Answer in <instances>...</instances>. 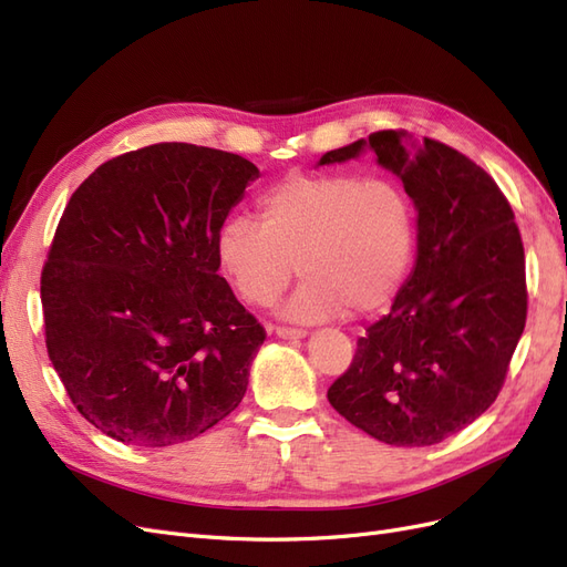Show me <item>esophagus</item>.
<instances>
[{"label": "esophagus", "mask_w": 567, "mask_h": 567, "mask_svg": "<svg viewBox=\"0 0 567 567\" xmlns=\"http://www.w3.org/2000/svg\"><path fill=\"white\" fill-rule=\"evenodd\" d=\"M271 331L277 333L279 338H284V340H300V338L307 336V331H302V329H288V326H274Z\"/></svg>", "instance_id": "1"}]
</instances>
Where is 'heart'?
<instances>
[{
    "mask_svg": "<svg viewBox=\"0 0 567 567\" xmlns=\"http://www.w3.org/2000/svg\"><path fill=\"white\" fill-rule=\"evenodd\" d=\"M416 252V210L383 177H296L260 200V221L236 215L217 238V257L236 293L271 305L298 274L284 312L300 321L381 310L406 279Z\"/></svg>",
    "mask_w": 567,
    "mask_h": 567,
    "instance_id": "obj_1",
    "label": "heart"
}]
</instances>
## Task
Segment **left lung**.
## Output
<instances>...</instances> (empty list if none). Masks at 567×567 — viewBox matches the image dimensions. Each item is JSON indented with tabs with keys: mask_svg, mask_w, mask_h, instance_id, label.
I'll return each instance as SVG.
<instances>
[{
	"mask_svg": "<svg viewBox=\"0 0 567 567\" xmlns=\"http://www.w3.org/2000/svg\"><path fill=\"white\" fill-rule=\"evenodd\" d=\"M367 151L414 200L416 262L329 402L375 440L427 447L485 414L504 385L527 315L523 241L494 179L435 140L383 130L317 165Z\"/></svg>",
	"mask_w": 567,
	"mask_h": 567,
	"instance_id": "1",
	"label": "left lung"
}]
</instances>
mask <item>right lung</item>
<instances>
[{
  "label": "right lung",
  "mask_w": 567,
  "mask_h": 567,
  "mask_svg": "<svg viewBox=\"0 0 567 567\" xmlns=\"http://www.w3.org/2000/svg\"><path fill=\"white\" fill-rule=\"evenodd\" d=\"M257 177L236 153L153 144L68 200L42 271L47 350L104 435L169 447L241 404L265 329L217 274V238Z\"/></svg>",
  "instance_id": "obj_1"
}]
</instances>
